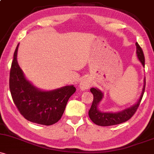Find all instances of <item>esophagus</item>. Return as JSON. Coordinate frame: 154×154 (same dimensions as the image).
<instances>
[{
    "instance_id": "1",
    "label": "esophagus",
    "mask_w": 154,
    "mask_h": 154,
    "mask_svg": "<svg viewBox=\"0 0 154 154\" xmlns=\"http://www.w3.org/2000/svg\"><path fill=\"white\" fill-rule=\"evenodd\" d=\"M92 80L91 79L85 77V78L82 79V81L80 83V88L82 91L88 89L92 85Z\"/></svg>"
}]
</instances>
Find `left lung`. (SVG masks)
Here are the masks:
<instances>
[{
  "label": "left lung",
  "instance_id": "obj_1",
  "mask_svg": "<svg viewBox=\"0 0 154 154\" xmlns=\"http://www.w3.org/2000/svg\"><path fill=\"white\" fill-rule=\"evenodd\" d=\"M136 46H137V57H138L139 60L141 62L143 67H145V56H144L143 51L140 45L138 44V43H136ZM145 78L144 79V85L142 94L135 105L121 111H118V112H102L98 109V105L103 100V93L97 88H91L90 91L93 94L94 100L91 107L88 111V116H89L90 119H91L94 123L100 126L114 125H118L126 122L129 119H131L137 111V108L141 103L142 98L143 97L144 92H145Z\"/></svg>",
  "mask_w": 154,
  "mask_h": 154
}]
</instances>
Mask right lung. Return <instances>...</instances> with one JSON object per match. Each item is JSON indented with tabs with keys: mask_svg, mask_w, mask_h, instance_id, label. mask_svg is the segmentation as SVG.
Returning <instances> with one entry per match:
<instances>
[{
	"mask_svg": "<svg viewBox=\"0 0 154 154\" xmlns=\"http://www.w3.org/2000/svg\"><path fill=\"white\" fill-rule=\"evenodd\" d=\"M19 44L14 53L9 74V89L19 112L27 120L44 125H51L60 119L66 104L76 88L66 85L52 91H42L26 79L17 63Z\"/></svg>",
	"mask_w": 154,
	"mask_h": 154,
	"instance_id": "add662e5",
	"label": "right lung"
}]
</instances>
